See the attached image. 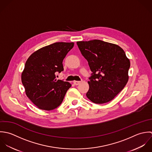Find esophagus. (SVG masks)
<instances>
[{"mask_svg":"<svg viewBox=\"0 0 152 152\" xmlns=\"http://www.w3.org/2000/svg\"><path fill=\"white\" fill-rule=\"evenodd\" d=\"M73 83L75 85H78L80 83V81H73Z\"/></svg>","mask_w":152,"mask_h":152,"instance_id":"obj_1","label":"esophagus"}]
</instances>
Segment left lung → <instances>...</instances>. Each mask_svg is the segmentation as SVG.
<instances>
[{
  "label": "left lung",
  "instance_id": "8db88e82",
  "mask_svg": "<svg viewBox=\"0 0 152 152\" xmlns=\"http://www.w3.org/2000/svg\"><path fill=\"white\" fill-rule=\"evenodd\" d=\"M76 43L92 72L87 97L96 104L111 101L128 82L130 63L124 51L117 45L97 39Z\"/></svg>",
  "mask_w": 152,
  "mask_h": 152
}]
</instances>
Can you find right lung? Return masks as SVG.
I'll return each instance as SVG.
<instances>
[{
    "mask_svg": "<svg viewBox=\"0 0 152 152\" xmlns=\"http://www.w3.org/2000/svg\"><path fill=\"white\" fill-rule=\"evenodd\" d=\"M74 43L56 42L32 53L26 61L22 82L27 96L39 109L52 110L63 101L71 84L56 79L63 70V61Z\"/></svg>",
    "mask_w": 152,
    "mask_h": 152,
    "instance_id": "obj_1",
    "label": "right lung"
}]
</instances>
